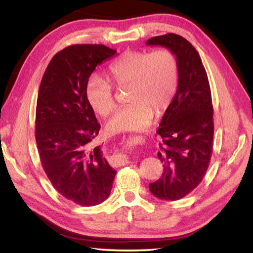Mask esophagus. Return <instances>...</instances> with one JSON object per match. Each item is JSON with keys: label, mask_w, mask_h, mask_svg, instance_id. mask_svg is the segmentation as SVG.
<instances>
[{"label": "esophagus", "mask_w": 253, "mask_h": 253, "mask_svg": "<svg viewBox=\"0 0 253 253\" xmlns=\"http://www.w3.org/2000/svg\"><path fill=\"white\" fill-rule=\"evenodd\" d=\"M128 163H129V160L125 155H114L110 158V164L113 166H123Z\"/></svg>", "instance_id": "1"}]
</instances>
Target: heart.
Instances as JSON below:
<instances>
[{"instance_id": "heart-1", "label": "heart", "mask_w": 253, "mask_h": 253, "mask_svg": "<svg viewBox=\"0 0 253 253\" xmlns=\"http://www.w3.org/2000/svg\"><path fill=\"white\" fill-rule=\"evenodd\" d=\"M109 76L118 87H128L132 104L119 109L107 124L111 134L144 129L152 122L154 110L169 108L178 87V62L168 49L130 51L109 67ZM85 95L93 110L108 116L116 108L114 90L108 81L98 76L89 79Z\"/></svg>"}]
</instances>
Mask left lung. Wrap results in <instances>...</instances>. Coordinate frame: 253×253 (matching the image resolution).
I'll list each match as a JSON object with an SVG mask.
<instances>
[{"label":"left lung","instance_id":"obj_1","mask_svg":"<svg viewBox=\"0 0 253 253\" xmlns=\"http://www.w3.org/2000/svg\"><path fill=\"white\" fill-rule=\"evenodd\" d=\"M147 45H161L178 62V87L162 118L157 156L164 173L149 184L157 199L176 201L199 185L209 168L213 148V106L211 89L202 60L195 48L174 33L151 38Z\"/></svg>","mask_w":253,"mask_h":253}]
</instances>
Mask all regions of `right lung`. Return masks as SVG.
I'll use <instances>...</instances> for the list:
<instances>
[{
  "label": "right lung",
  "mask_w": 253,
  "mask_h": 253,
  "mask_svg": "<svg viewBox=\"0 0 253 253\" xmlns=\"http://www.w3.org/2000/svg\"><path fill=\"white\" fill-rule=\"evenodd\" d=\"M117 51L74 44L51 59L38 93L36 140L53 187L76 204L93 207L108 198L116 175L101 151L91 147L100 125L85 88L93 70Z\"/></svg>",
  "instance_id": "right-lung-1"
}]
</instances>
